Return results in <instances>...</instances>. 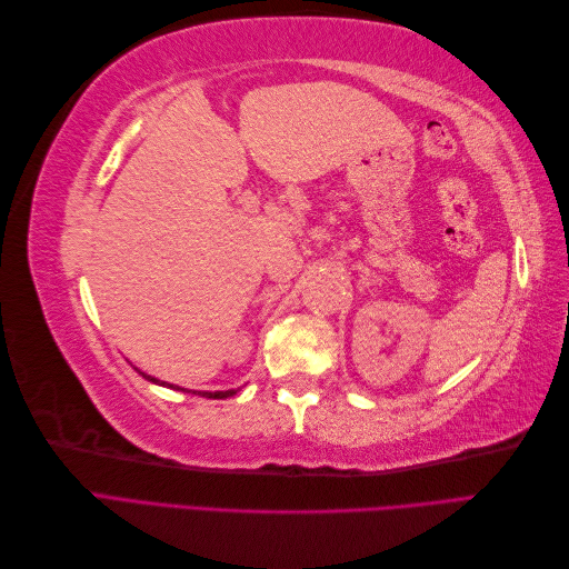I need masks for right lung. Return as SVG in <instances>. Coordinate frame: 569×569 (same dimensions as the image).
<instances>
[{
    "label": "right lung",
    "instance_id": "add662e5",
    "mask_svg": "<svg viewBox=\"0 0 569 569\" xmlns=\"http://www.w3.org/2000/svg\"><path fill=\"white\" fill-rule=\"evenodd\" d=\"M137 370V368H134ZM140 372V370H137ZM144 380H149V382H153V385H159V387H168V389H176V391H184L182 387H178V385H166V382H161V380H157V377H151V375H147V372H140ZM239 389H228V391H197L199 396H206V399H228V396H234Z\"/></svg>",
    "mask_w": 569,
    "mask_h": 569
}]
</instances>
